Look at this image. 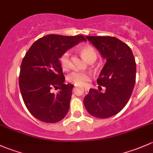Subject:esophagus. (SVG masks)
Wrapping results in <instances>:
<instances>
[{
  "mask_svg": "<svg viewBox=\"0 0 153 153\" xmlns=\"http://www.w3.org/2000/svg\"><path fill=\"white\" fill-rule=\"evenodd\" d=\"M77 89V87H75L74 89ZM84 90L86 92H88V91H89V89H88V88H84Z\"/></svg>",
  "mask_w": 153,
  "mask_h": 153,
  "instance_id": "1",
  "label": "esophagus"
}]
</instances>
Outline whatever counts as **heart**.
<instances>
[{"mask_svg": "<svg viewBox=\"0 0 153 153\" xmlns=\"http://www.w3.org/2000/svg\"><path fill=\"white\" fill-rule=\"evenodd\" d=\"M81 55L83 59L86 62H93L95 61L97 59V53L95 50L91 46H86L83 47L81 51ZM61 66L64 70H68L70 67V51H66L64 52L60 59H59ZM91 79V76L89 74L86 72H74L70 74L68 76L69 82L75 84L76 86H85Z\"/></svg>", "mask_w": 153, "mask_h": 153, "instance_id": "obj_1", "label": "heart"}]
</instances>
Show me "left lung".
Wrapping results in <instances>:
<instances>
[{
	"label": "left lung",
	"instance_id": "left-lung-1",
	"mask_svg": "<svg viewBox=\"0 0 153 153\" xmlns=\"http://www.w3.org/2000/svg\"><path fill=\"white\" fill-rule=\"evenodd\" d=\"M106 63L100 73L97 83L105 86L104 93L90 89L83 99L86 111L100 119L118 114L128 103L136 83V64L128 45L112 36H86Z\"/></svg>",
	"mask_w": 153,
	"mask_h": 153
}]
</instances>
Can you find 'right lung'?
Segmentation results:
<instances>
[{"mask_svg":"<svg viewBox=\"0 0 153 153\" xmlns=\"http://www.w3.org/2000/svg\"><path fill=\"white\" fill-rule=\"evenodd\" d=\"M86 39L49 34L36 40L24 56L19 86L24 103L33 117L55 123L65 117L70 108L74 85L65 84L59 59L64 52ZM59 88L57 94L51 92Z\"/></svg>","mask_w":153,"mask_h":153,"instance_id":"obj_1","label":"right lung"}]
</instances>
